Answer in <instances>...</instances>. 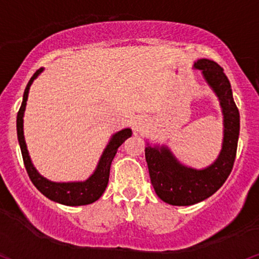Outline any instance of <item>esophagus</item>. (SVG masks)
<instances>
[{"label":"esophagus","mask_w":259,"mask_h":259,"mask_svg":"<svg viewBox=\"0 0 259 259\" xmlns=\"http://www.w3.org/2000/svg\"><path fill=\"white\" fill-rule=\"evenodd\" d=\"M135 127H136V128H137V126H135Z\"/></svg>","instance_id":"1"}]
</instances>
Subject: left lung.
Returning a JSON list of instances; mask_svg holds the SVG:
<instances>
[{"mask_svg": "<svg viewBox=\"0 0 259 259\" xmlns=\"http://www.w3.org/2000/svg\"><path fill=\"white\" fill-rule=\"evenodd\" d=\"M194 67L202 71L204 79L221 103L225 117L223 144L219 158L202 170L185 167L165 146L145 148L152 187L156 194L170 205H193L212 196L227 180L237 156L240 115L233 100L231 82L222 67L215 61L200 59Z\"/></svg>", "mask_w": 259, "mask_h": 259, "instance_id": "left-lung-1", "label": "left lung"}]
</instances>
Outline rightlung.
Wrapping results in <instances>:
<instances>
[{"mask_svg": "<svg viewBox=\"0 0 259 259\" xmlns=\"http://www.w3.org/2000/svg\"><path fill=\"white\" fill-rule=\"evenodd\" d=\"M41 71H43V68H39L38 71H36V73L32 75L30 81L26 85L21 107L18 111L17 116L18 140L21 149V155L22 159H24L25 168H26V171L31 179L32 184L37 187V190L43 193L47 198L54 200V202L69 206L91 204L96 202L103 194L105 188H107L108 181H109L111 161L115 157V154H116L119 146L124 142V139H127L132 135V131L130 128H124L120 131V132L115 133L113 138L110 139L109 144L105 148L95 173L86 181H82V183H52V181L47 180L46 178L38 174L36 168L32 164L30 156H28L26 143H25L24 128H22L24 127L22 126V122H24L22 117H24V111L25 108H26L28 90H30L32 82H33L34 79L37 78Z\"/></svg>", "mask_w": 259, "mask_h": 259, "instance_id": "add662e5", "label": "right lung"}]
</instances>
